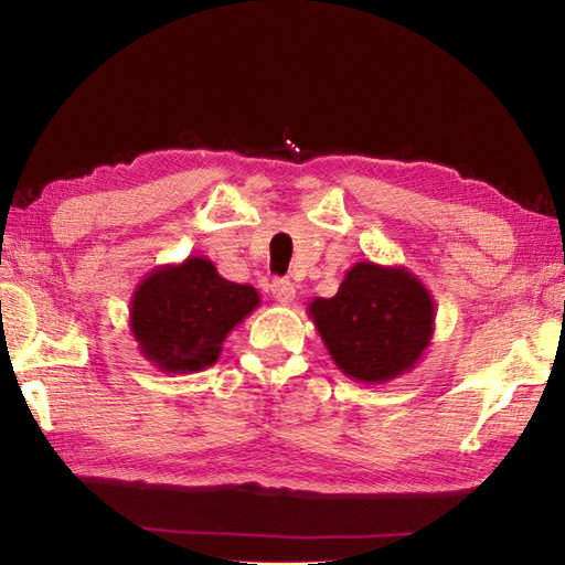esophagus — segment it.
Returning <instances> with one entry per match:
<instances>
[{"label": "esophagus", "mask_w": 565, "mask_h": 565, "mask_svg": "<svg viewBox=\"0 0 565 565\" xmlns=\"http://www.w3.org/2000/svg\"><path fill=\"white\" fill-rule=\"evenodd\" d=\"M271 296L281 305H290L296 300V286L286 279H275L271 281Z\"/></svg>", "instance_id": "obj_1"}]
</instances>
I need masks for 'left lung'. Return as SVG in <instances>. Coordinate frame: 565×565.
Wrapping results in <instances>:
<instances>
[{"mask_svg":"<svg viewBox=\"0 0 565 565\" xmlns=\"http://www.w3.org/2000/svg\"><path fill=\"white\" fill-rule=\"evenodd\" d=\"M309 319L335 365L363 384H384L416 367L435 332V302L403 265L361 260L332 298L311 300Z\"/></svg>","mask_w":565,"mask_h":565,"instance_id":"1","label":"left lung"}]
</instances>
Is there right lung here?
I'll use <instances>...</instances> for the list:
<instances>
[{"instance_id":"obj_1","label":"right lung","mask_w":565,"mask_h":565,"mask_svg":"<svg viewBox=\"0 0 565 565\" xmlns=\"http://www.w3.org/2000/svg\"><path fill=\"white\" fill-rule=\"evenodd\" d=\"M260 305L254 286L223 279L204 256L151 269L130 300V332L160 372L214 365L225 338Z\"/></svg>"}]
</instances>
